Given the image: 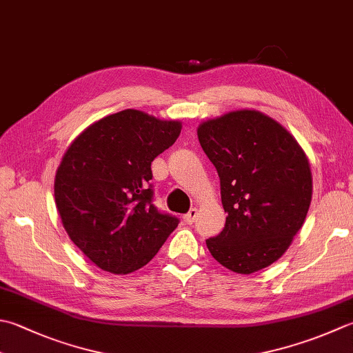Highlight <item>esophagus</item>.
<instances>
[{"label": "esophagus", "mask_w": 353, "mask_h": 353, "mask_svg": "<svg viewBox=\"0 0 353 353\" xmlns=\"http://www.w3.org/2000/svg\"><path fill=\"white\" fill-rule=\"evenodd\" d=\"M196 217H197V210L196 208H191L188 212L185 214V222L188 225H192L196 222Z\"/></svg>", "instance_id": "obj_1"}]
</instances>
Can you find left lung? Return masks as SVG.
Masks as SVG:
<instances>
[{
    "label": "left lung",
    "instance_id": "left-lung-1",
    "mask_svg": "<svg viewBox=\"0 0 353 353\" xmlns=\"http://www.w3.org/2000/svg\"><path fill=\"white\" fill-rule=\"evenodd\" d=\"M199 142L217 170L223 231L206 240L211 255L237 274L277 261L305 223L312 174L305 151L277 121L239 110L203 122Z\"/></svg>",
    "mask_w": 353,
    "mask_h": 353
}]
</instances>
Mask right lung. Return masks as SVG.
<instances>
[{"instance_id": "obj_1", "label": "right lung", "mask_w": 353, "mask_h": 353, "mask_svg": "<svg viewBox=\"0 0 353 353\" xmlns=\"http://www.w3.org/2000/svg\"><path fill=\"white\" fill-rule=\"evenodd\" d=\"M177 121L123 110L94 122L65 151L54 202L68 237L107 272L128 274L154 257L179 219L154 203L151 162L181 134Z\"/></svg>"}]
</instances>
